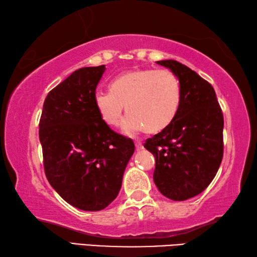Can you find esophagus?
I'll use <instances>...</instances> for the list:
<instances>
[{"label":"esophagus","instance_id":"esophagus-1","mask_svg":"<svg viewBox=\"0 0 257 257\" xmlns=\"http://www.w3.org/2000/svg\"><path fill=\"white\" fill-rule=\"evenodd\" d=\"M135 146H136V150L137 151H142L143 149H144V146H143V144L141 142H136L135 143Z\"/></svg>","mask_w":257,"mask_h":257}]
</instances>
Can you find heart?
Returning <instances> with one entry per match:
<instances>
[{"label":"heart","instance_id":"b5f03b06","mask_svg":"<svg viewBox=\"0 0 257 257\" xmlns=\"http://www.w3.org/2000/svg\"><path fill=\"white\" fill-rule=\"evenodd\" d=\"M181 101L180 85L170 70L134 69L116 76L110 90L97 89L94 104L101 119L116 127L123 106L129 112L122 122L127 135L156 134L175 120Z\"/></svg>","mask_w":257,"mask_h":257}]
</instances>
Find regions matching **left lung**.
I'll return each mask as SVG.
<instances>
[{
	"mask_svg": "<svg viewBox=\"0 0 257 257\" xmlns=\"http://www.w3.org/2000/svg\"><path fill=\"white\" fill-rule=\"evenodd\" d=\"M179 80V111L144 147L155 158L153 179L161 194L186 201L205 190L223 156V115L211 84L175 60L156 62Z\"/></svg>",
	"mask_w": 257,
	"mask_h": 257,
	"instance_id": "1",
	"label": "left lung"
}]
</instances>
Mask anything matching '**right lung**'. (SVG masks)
Segmentation results:
<instances>
[{"mask_svg":"<svg viewBox=\"0 0 257 257\" xmlns=\"http://www.w3.org/2000/svg\"><path fill=\"white\" fill-rule=\"evenodd\" d=\"M105 66L72 72L47 94L40 141L47 180L64 201L101 211L118 196L134 142L110 129L94 104Z\"/></svg>","mask_w":257,"mask_h":257,"instance_id":"obj_1","label":"right lung"}]
</instances>
